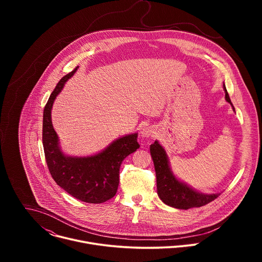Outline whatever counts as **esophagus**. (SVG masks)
I'll return each instance as SVG.
<instances>
[{
  "instance_id": "34e87169",
  "label": "esophagus",
  "mask_w": 262,
  "mask_h": 262,
  "mask_svg": "<svg viewBox=\"0 0 262 262\" xmlns=\"http://www.w3.org/2000/svg\"><path fill=\"white\" fill-rule=\"evenodd\" d=\"M154 133L155 132L150 127H143L141 129V132H140V136L142 138H149V137H152L154 136Z\"/></svg>"
}]
</instances>
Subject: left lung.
I'll list each match as a JSON object with an SVG mask.
<instances>
[{
	"instance_id": "1",
	"label": "left lung",
	"mask_w": 262,
	"mask_h": 262,
	"mask_svg": "<svg viewBox=\"0 0 262 262\" xmlns=\"http://www.w3.org/2000/svg\"><path fill=\"white\" fill-rule=\"evenodd\" d=\"M223 88L225 91L226 101L233 107L225 84L223 85ZM233 111H235L234 107ZM150 155L157 174L158 195L165 204L178 209H189L192 207L203 206L219 197V193L204 194L198 192L188 183L177 178L170 167L169 158L165 148L158 140L150 145Z\"/></svg>"
}]
</instances>
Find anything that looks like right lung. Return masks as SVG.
Masks as SVG:
<instances>
[{
	"label": "right lung",
	"instance_id": "add662e5",
	"mask_svg": "<svg viewBox=\"0 0 262 262\" xmlns=\"http://www.w3.org/2000/svg\"><path fill=\"white\" fill-rule=\"evenodd\" d=\"M79 66L64 76L52 92L43 110L42 144L50 173L56 183L72 197L87 203H102L116 195L122 161L140 147L138 134H129L110 143L101 151L87 157L63 152L52 122V108L64 84Z\"/></svg>",
	"mask_w": 262,
	"mask_h": 262
}]
</instances>
